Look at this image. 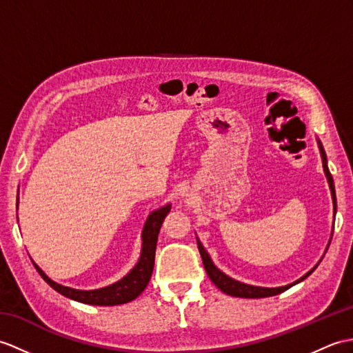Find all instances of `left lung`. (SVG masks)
Returning <instances> with one entry per match:
<instances>
[{"mask_svg":"<svg viewBox=\"0 0 353 353\" xmlns=\"http://www.w3.org/2000/svg\"><path fill=\"white\" fill-rule=\"evenodd\" d=\"M319 149H321V153H322L323 170H325L326 177H327V183H330V188H331V194H332V200H334V212H337V199H335L334 180H332V176L330 173V168H327V165H326V154H325V150H323L321 141H319ZM196 243H199V251H200V256H201V260H203L204 269H206V272H208L209 278L212 280V283H214L221 292H224L227 294H230V296H236V298H268V296H275V294H280L284 290H288L289 288H292L293 284H296V283H301L302 280H305V278L317 268V266L313 268L308 274H305L304 276H302L301 280L294 281L293 284L284 285V288H275V289L254 288V285L239 283V281H236V280H233V278L227 276L225 274L221 272V270L214 265V261L210 260L209 254L206 252V250L203 248V245L200 243V241H196Z\"/></svg>","mask_w":353,"mask_h":353,"instance_id":"1","label":"left lung"}]
</instances>
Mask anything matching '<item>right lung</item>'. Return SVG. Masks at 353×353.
Returning a JSON list of instances; mask_svg holds the SVG:
<instances>
[{"instance_id": "right-lung-1", "label": "right lung", "mask_w": 353, "mask_h": 353, "mask_svg": "<svg viewBox=\"0 0 353 353\" xmlns=\"http://www.w3.org/2000/svg\"><path fill=\"white\" fill-rule=\"evenodd\" d=\"M171 206L161 208L154 210L150 216L147 218V223L143 230V250H141V257L137 266L130 270V272L123 278V280L114 283L108 288L97 289V290H75L70 288H64L54 283L51 278H48L45 272L40 269L36 263L34 268L40 276L51 285L54 290L61 293L63 296L70 298L73 301L83 302V304H92V305H120L126 304V302L134 301L137 296L143 293V290L147 288V284L150 281V276L153 272L154 266V252H157V242H158V234L161 230V225L163 219L168 215Z\"/></svg>"}]
</instances>
